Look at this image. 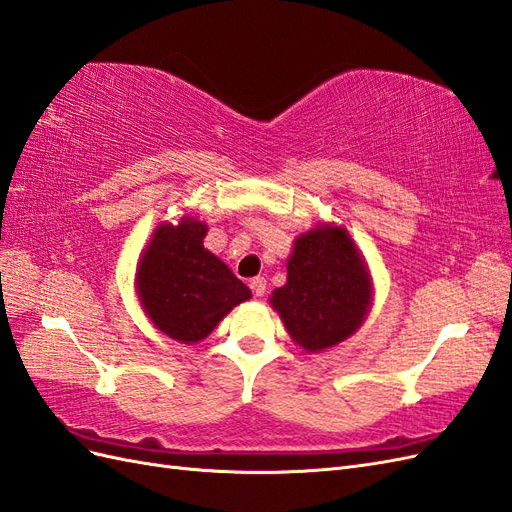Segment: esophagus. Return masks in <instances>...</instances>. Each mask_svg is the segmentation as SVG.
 I'll return each instance as SVG.
<instances>
[{
	"mask_svg": "<svg viewBox=\"0 0 512 512\" xmlns=\"http://www.w3.org/2000/svg\"><path fill=\"white\" fill-rule=\"evenodd\" d=\"M251 289H253V294L257 296V298H261L266 294V289H268V281L264 279V276H255V279L251 281Z\"/></svg>",
	"mask_w": 512,
	"mask_h": 512,
	"instance_id": "34e87169",
	"label": "esophagus"
}]
</instances>
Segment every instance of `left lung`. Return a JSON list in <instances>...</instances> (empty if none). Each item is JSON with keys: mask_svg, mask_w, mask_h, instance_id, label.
<instances>
[{"mask_svg": "<svg viewBox=\"0 0 512 512\" xmlns=\"http://www.w3.org/2000/svg\"><path fill=\"white\" fill-rule=\"evenodd\" d=\"M369 302V274L341 227L302 233L287 261V283L272 294L291 339L306 352L347 339L362 324Z\"/></svg>", "mask_w": 512, "mask_h": 512, "instance_id": "8db88e82", "label": "left lung"}]
</instances>
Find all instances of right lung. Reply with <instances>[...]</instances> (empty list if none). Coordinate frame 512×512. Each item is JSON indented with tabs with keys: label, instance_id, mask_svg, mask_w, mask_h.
<instances>
[{
	"label": "right lung",
	"instance_id": "add662e5",
	"mask_svg": "<svg viewBox=\"0 0 512 512\" xmlns=\"http://www.w3.org/2000/svg\"><path fill=\"white\" fill-rule=\"evenodd\" d=\"M206 233L195 218L160 225L137 268L145 313L160 332L182 343L206 339L233 306L251 298V289L203 248Z\"/></svg>",
	"mask_w": 512,
	"mask_h": 512
}]
</instances>
